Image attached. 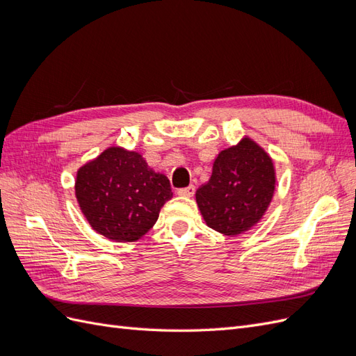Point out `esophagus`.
I'll return each mask as SVG.
<instances>
[{"instance_id": "obj_1", "label": "esophagus", "mask_w": 356, "mask_h": 356, "mask_svg": "<svg viewBox=\"0 0 356 356\" xmlns=\"http://www.w3.org/2000/svg\"><path fill=\"white\" fill-rule=\"evenodd\" d=\"M195 186H188L186 188H179L178 190V195L182 196V197H193V195H195Z\"/></svg>"}]
</instances>
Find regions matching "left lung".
I'll list each match as a JSON object with an SVG mask.
<instances>
[{"label":"left lung","instance_id":"obj_1","mask_svg":"<svg viewBox=\"0 0 356 356\" xmlns=\"http://www.w3.org/2000/svg\"><path fill=\"white\" fill-rule=\"evenodd\" d=\"M276 187L272 157L250 136L222 149L196 202L208 227L224 236L243 234L260 222Z\"/></svg>","mask_w":356,"mask_h":356}]
</instances>
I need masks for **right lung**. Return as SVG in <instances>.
I'll list each match as a JSON object with an SVG mask.
<instances>
[{
  "mask_svg": "<svg viewBox=\"0 0 356 356\" xmlns=\"http://www.w3.org/2000/svg\"><path fill=\"white\" fill-rule=\"evenodd\" d=\"M75 197L90 227L114 242H135L153 229L172 199L166 175L123 147H110L77 170Z\"/></svg>",
  "mask_w": 356,
  "mask_h": 356,
  "instance_id": "1",
  "label": "right lung"
}]
</instances>
